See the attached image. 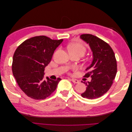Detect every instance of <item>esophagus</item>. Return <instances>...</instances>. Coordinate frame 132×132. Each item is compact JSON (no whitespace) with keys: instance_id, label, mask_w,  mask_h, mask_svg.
Here are the masks:
<instances>
[{"instance_id":"34e87169","label":"esophagus","mask_w":132,"mask_h":132,"mask_svg":"<svg viewBox=\"0 0 132 132\" xmlns=\"http://www.w3.org/2000/svg\"><path fill=\"white\" fill-rule=\"evenodd\" d=\"M71 80L72 81V82H73L75 83V84H77V83H79V81L78 80L75 79H71Z\"/></svg>"}]
</instances>
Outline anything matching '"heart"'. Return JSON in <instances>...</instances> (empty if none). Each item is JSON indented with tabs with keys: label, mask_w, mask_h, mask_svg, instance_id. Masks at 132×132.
I'll return each instance as SVG.
<instances>
[{
	"label": "heart",
	"mask_w": 132,
	"mask_h": 132,
	"mask_svg": "<svg viewBox=\"0 0 132 132\" xmlns=\"http://www.w3.org/2000/svg\"><path fill=\"white\" fill-rule=\"evenodd\" d=\"M69 50L78 52H80L83 54H84L86 52V49L84 47L77 43L72 44V45H70L69 46Z\"/></svg>",
	"instance_id": "heart-1"
}]
</instances>
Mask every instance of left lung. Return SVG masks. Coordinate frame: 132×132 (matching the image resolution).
<instances>
[{
  "mask_svg": "<svg viewBox=\"0 0 132 132\" xmlns=\"http://www.w3.org/2000/svg\"><path fill=\"white\" fill-rule=\"evenodd\" d=\"M80 37L89 45L93 57L84 76H90L91 80L84 82L86 89L81 95L87 99L97 98L106 93L112 84L117 73L116 59L112 48L101 39L90 34H83Z\"/></svg>",
  "mask_w": 132,
  "mask_h": 132,
  "instance_id": "obj_1",
  "label": "left lung"
}]
</instances>
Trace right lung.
Wrapping results in <instances>:
<instances>
[{"label":"right lung","instance_id":"obj_1","mask_svg":"<svg viewBox=\"0 0 132 132\" xmlns=\"http://www.w3.org/2000/svg\"><path fill=\"white\" fill-rule=\"evenodd\" d=\"M63 41L39 36L26 39L16 50L12 64L13 74L20 89L31 98L45 99L56 89L61 79L54 80L46 77V80L44 71Z\"/></svg>","mask_w":132,"mask_h":132}]
</instances>
